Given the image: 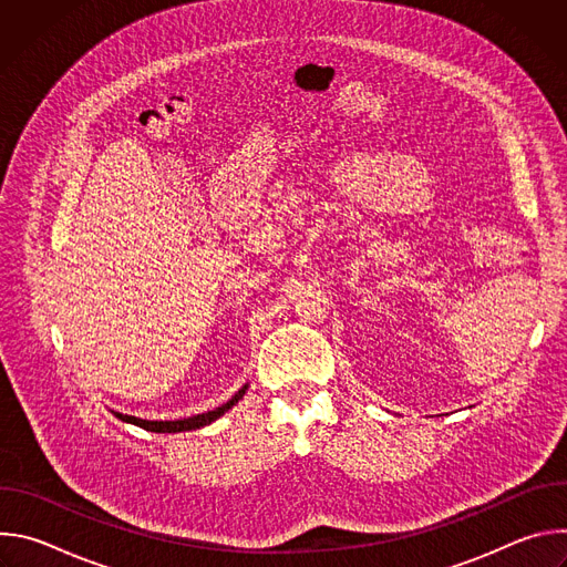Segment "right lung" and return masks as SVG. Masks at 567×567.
Listing matches in <instances>:
<instances>
[{
	"label": "right lung",
	"instance_id": "1",
	"mask_svg": "<svg viewBox=\"0 0 567 567\" xmlns=\"http://www.w3.org/2000/svg\"><path fill=\"white\" fill-rule=\"evenodd\" d=\"M245 392H247V385H241L226 403H221L219 409L208 411V413H202V415H193V417H186V420H177V422H147V420H138V417H130V415H118V413H116V417H121L123 422H130V424H134V426H141V429H145V431H152V433H182V431H195V429H202V426L215 422L217 417H221L228 409L235 406V403H237L241 396H245Z\"/></svg>",
	"mask_w": 567,
	"mask_h": 567
}]
</instances>
